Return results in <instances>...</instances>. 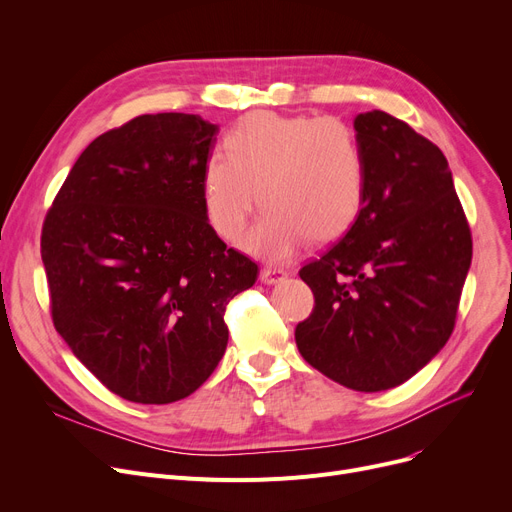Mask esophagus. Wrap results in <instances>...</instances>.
Returning <instances> with one entry per match:
<instances>
[{"label": "esophagus", "mask_w": 512, "mask_h": 512, "mask_svg": "<svg viewBox=\"0 0 512 512\" xmlns=\"http://www.w3.org/2000/svg\"><path fill=\"white\" fill-rule=\"evenodd\" d=\"M288 276V272L278 270V267H263L261 270V282L263 284H278Z\"/></svg>", "instance_id": "obj_1"}]
</instances>
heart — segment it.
<instances>
[{
  "label": "heart",
  "instance_id": "obj_1",
  "mask_svg": "<svg viewBox=\"0 0 512 512\" xmlns=\"http://www.w3.org/2000/svg\"><path fill=\"white\" fill-rule=\"evenodd\" d=\"M226 153L203 166V207L224 240L245 230L259 203L267 209L245 236L247 251L284 261L311 236L334 240L365 201L367 161L351 124L307 114L251 112L226 134Z\"/></svg>",
  "mask_w": 512,
  "mask_h": 512
}]
</instances>
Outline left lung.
I'll list each match as a JSON object with an SVG mask.
<instances>
[{
  "label": "left lung",
  "mask_w": 512,
  "mask_h": 512,
  "mask_svg": "<svg viewBox=\"0 0 512 512\" xmlns=\"http://www.w3.org/2000/svg\"><path fill=\"white\" fill-rule=\"evenodd\" d=\"M367 161L357 222L299 272L315 297L294 332L303 359L357 390L400 386L448 342L471 267V230L444 153L407 122L355 118Z\"/></svg>",
  "instance_id": "left-lung-1"
}]
</instances>
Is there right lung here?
I'll list each match as a JSON object with an SVG mask.
<instances>
[{"mask_svg":"<svg viewBox=\"0 0 512 512\" xmlns=\"http://www.w3.org/2000/svg\"><path fill=\"white\" fill-rule=\"evenodd\" d=\"M218 124L145 114L97 137L41 234L53 326L114 394L168 405L226 353L224 311L259 267L228 249L203 207Z\"/></svg>","mask_w":512,"mask_h":512,"instance_id":"right-lung-1","label":"right lung"}]
</instances>
